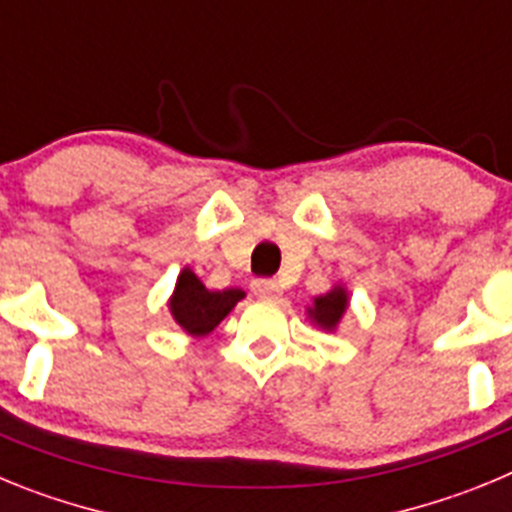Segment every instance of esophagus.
Masks as SVG:
<instances>
[{
    "label": "esophagus",
    "instance_id": "1",
    "mask_svg": "<svg viewBox=\"0 0 512 512\" xmlns=\"http://www.w3.org/2000/svg\"><path fill=\"white\" fill-rule=\"evenodd\" d=\"M251 289L253 295L261 297V300H279L282 297V287L274 279H253Z\"/></svg>",
    "mask_w": 512,
    "mask_h": 512
}]
</instances>
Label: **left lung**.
Here are the masks:
<instances>
[{
    "label": "left lung",
    "mask_w": 512,
    "mask_h": 512,
    "mask_svg": "<svg viewBox=\"0 0 512 512\" xmlns=\"http://www.w3.org/2000/svg\"><path fill=\"white\" fill-rule=\"evenodd\" d=\"M348 307V292L346 287H333L330 292H325V295L315 297L312 300V307H307V315H310V320L318 328L323 330H336L338 323H341L343 312H346Z\"/></svg>",
    "instance_id": "8db88e82"
}]
</instances>
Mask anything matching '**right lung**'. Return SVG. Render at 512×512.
<instances>
[{"instance_id":"right-lung-1","label":"right lung","mask_w":512,"mask_h":512,"mask_svg":"<svg viewBox=\"0 0 512 512\" xmlns=\"http://www.w3.org/2000/svg\"><path fill=\"white\" fill-rule=\"evenodd\" d=\"M243 297H246V292L233 287L223 289V292H210L192 269H184L176 279L169 307L176 323L182 325L189 336L202 338L212 333Z\"/></svg>"}]
</instances>
